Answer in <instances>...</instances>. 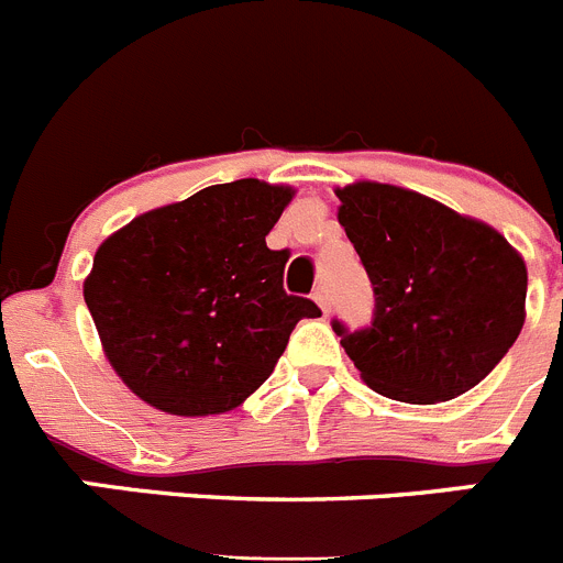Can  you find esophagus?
Here are the masks:
<instances>
[{
    "mask_svg": "<svg viewBox=\"0 0 563 563\" xmlns=\"http://www.w3.org/2000/svg\"><path fill=\"white\" fill-rule=\"evenodd\" d=\"M312 298H316V305L321 307V310L330 312V292H327V287H316Z\"/></svg>",
    "mask_w": 563,
    "mask_h": 563,
    "instance_id": "obj_1",
    "label": "esophagus"
}]
</instances>
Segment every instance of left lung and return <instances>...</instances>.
<instances>
[{"label": "left lung", "instance_id": "1", "mask_svg": "<svg viewBox=\"0 0 563 563\" xmlns=\"http://www.w3.org/2000/svg\"><path fill=\"white\" fill-rule=\"evenodd\" d=\"M338 222L375 290L372 324L332 321L377 395L454 400L494 372L525 327L527 267L499 231L409 188H338Z\"/></svg>", "mask_w": 563, "mask_h": 563}]
</instances>
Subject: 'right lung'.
<instances>
[{
    "instance_id": "right-lung-1",
    "label": "right lung",
    "mask_w": 563,
    "mask_h": 563,
    "mask_svg": "<svg viewBox=\"0 0 563 563\" xmlns=\"http://www.w3.org/2000/svg\"><path fill=\"white\" fill-rule=\"evenodd\" d=\"M292 188L208 186L141 213L98 247L84 282L112 369L177 417L236 409L271 377L316 301L285 292L287 251H271Z\"/></svg>"
}]
</instances>
